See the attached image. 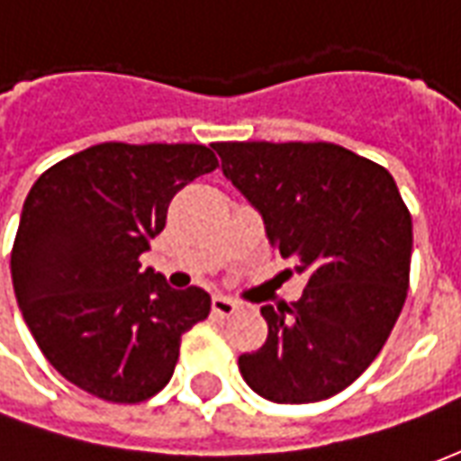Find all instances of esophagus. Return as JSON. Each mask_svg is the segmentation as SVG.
<instances>
[{"instance_id": "esophagus-1", "label": "esophagus", "mask_w": 461, "mask_h": 461, "mask_svg": "<svg viewBox=\"0 0 461 461\" xmlns=\"http://www.w3.org/2000/svg\"><path fill=\"white\" fill-rule=\"evenodd\" d=\"M237 309H240V303L231 301L230 296H221V294H214V296H212V311H214L217 316H231Z\"/></svg>"}]
</instances>
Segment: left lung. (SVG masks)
Wrapping results in <instances>:
<instances>
[{
	"mask_svg": "<svg viewBox=\"0 0 461 461\" xmlns=\"http://www.w3.org/2000/svg\"><path fill=\"white\" fill-rule=\"evenodd\" d=\"M214 150L271 247L309 279L291 306H261L269 336L240 356L241 377L281 405L339 395L383 350L407 296L412 217L393 175L333 142Z\"/></svg>",
	"mask_w": 461,
	"mask_h": 461,
	"instance_id": "8db88e82",
	"label": "left lung"
}]
</instances>
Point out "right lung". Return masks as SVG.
I'll return each mask as SVG.
<instances>
[{
    "mask_svg": "<svg viewBox=\"0 0 461 461\" xmlns=\"http://www.w3.org/2000/svg\"><path fill=\"white\" fill-rule=\"evenodd\" d=\"M217 167L194 142H101L56 162L29 190L12 249L16 303L46 360L108 402L170 383L180 340L210 316L200 286L140 269L172 197Z\"/></svg>",
    "mask_w": 461,
    "mask_h": 461,
    "instance_id": "1",
    "label": "right lung"
}]
</instances>
